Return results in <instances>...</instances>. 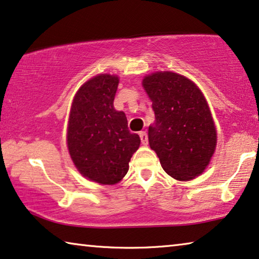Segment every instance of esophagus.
<instances>
[{"instance_id":"1","label":"esophagus","mask_w":259,"mask_h":259,"mask_svg":"<svg viewBox=\"0 0 259 259\" xmlns=\"http://www.w3.org/2000/svg\"><path fill=\"white\" fill-rule=\"evenodd\" d=\"M139 137H141V141H142L143 145L149 144V138H147L146 131H141V133H139Z\"/></svg>"}]
</instances>
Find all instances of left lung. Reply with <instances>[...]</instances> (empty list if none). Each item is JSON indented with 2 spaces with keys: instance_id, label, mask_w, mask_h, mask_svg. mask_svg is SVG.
<instances>
[{
  "instance_id": "1",
  "label": "left lung",
  "mask_w": 259,
  "mask_h": 259,
  "mask_svg": "<svg viewBox=\"0 0 259 259\" xmlns=\"http://www.w3.org/2000/svg\"><path fill=\"white\" fill-rule=\"evenodd\" d=\"M155 121L149 126V143L166 173L179 181L199 176L210 163L217 130L206 99L194 81L170 71L143 79Z\"/></svg>"
}]
</instances>
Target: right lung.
Segmentation results:
<instances>
[{"label":"right lung","mask_w":259,"mask_h":259,"mask_svg":"<svg viewBox=\"0 0 259 259\" xmlns=\"http://www.w3.org/2000/svg\"><path fill=\"white\" fill-rule=\"evenodd\" d=\"M118 77L94 76L73 98L68 121L70 157L84 178L100 184L120 182L141 138L128 129L125 114L114 108Z\"/></svg>","instance_id":"add662e5"}]
</instances>
